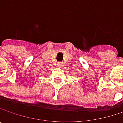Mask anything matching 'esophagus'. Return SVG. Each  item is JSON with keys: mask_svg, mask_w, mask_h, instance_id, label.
I'll return each instance as SVG.
<instances>
[{"mask_svg": "<svg viewBox=\"0 0 123 123\" xmlns=\"http://www.w3.org/2000/svg\"><path fill=\"white\" fill-rule=\"evenodd\" d=\"M58 65L59 67H61V66H62V64H61V62H59V63L58 64Z\"/></svg>", "mask_w": 123, "mask_h": 123, "instance_id": "obj_1", "label": "esophagus"}]
</instances>
